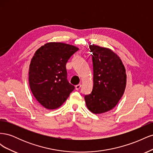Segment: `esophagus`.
<instances>
[{"instance_id": "34e87169", "label": "esophagus", "mask_w": 153, "mask_h": 153, "mask_svg": "<svg viewBox=\"0 0 153 153\" xmlns=\"http://www.w3.org/2000/svg\"><path fill=\"white\" fill-rule=\"evenodd\" d=\"M81 86H82V85L80 84H78V85H76V86H75V89H76V90H79L80 89V87H81Z\"/></svg>"}]
</instances>
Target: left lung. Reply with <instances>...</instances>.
Wrapping results in <instances>:
<instances>
[{
  "label": "left lung",
  "mask_w": 153,
  "mask_h": 153,
  "mask_svg": "<svg viewBox=\"0 0 153 153\" xmlns=\"http://www.w3.org/2000/svg\"><path fill=\"white\" fill-rule=\"evenodd\" d=\"M93 64V88L85 96L91 112L100 114L114 108L123 96L126 85V69L112 50L90 45Z\"/></svg>",
  "instance_id": "1"
}]
</instances>
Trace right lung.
I'll return each instance as SVG.
<instances>
[{
  "mask_svg": "<svg viewBox=\"0 0 153 153\" xmlns=\"http://www.w3.org/2000/svg\"><path fill=\"white\" fill-rule=\"evenodd\" d=\"M78 48L62 43H46L31 59L29 81L30 90L45 108L61 106L75 89L67 79L66 63Z\"/></svg>",
  "mask_w": 153,
  "mask_h": 153,
  "instance_id": "obj_1",
  "label": "right lung"
}]
</instances>
